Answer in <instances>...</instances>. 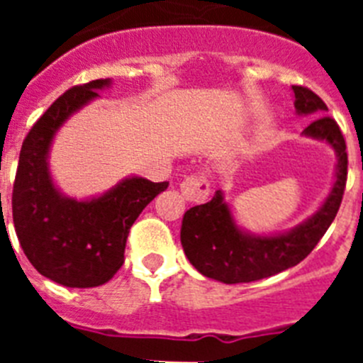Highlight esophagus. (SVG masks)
<instances>
[{"mask_svg": "<svg viewBox=\"0 0 363 363\" xmlns=\"http://www.w3.org/2000/svg\"><path fill=\"white\" fill-rule=\"evenodd\" d=\"M179 191H182V196L187 201H191V203H200V201L207 200L211 189L203 176H191V178H185L179 184Z\"/></svg>", "mask_w": 363, "mask_h": 363, "instance_id": "34e87169", "label": "esophagus"}]
</instances>
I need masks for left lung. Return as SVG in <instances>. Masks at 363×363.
Instances as JSON below:
<instances>
[{
    "label": "left lung",
    "instance_id": "obj_1",
    "mask_svg": "<svg viewBox=\"0 0 363 363\" xmlns=\"http://www.w3.org/2000/svg\"><path fill=\"white\" fill-rule=\"evenodd\" d=\"M298 116H313L303 136L325 142L336 154L333 187L320 209L296 227L277 234H255L234 220L223 192L213 200L191 207L182 221V247L194 269L223 284L262 280L298 265L322 240L335 220L347 182V150L342 130L325 114L322 98L306 86H293Z\"/></svg>",
    "mask_w": 363,
    "mask_h": 363
}]
</instances>
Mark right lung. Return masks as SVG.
<instances>
[{"label": "right lung", "instance_id": "add662e5", "mask_svg": "<svg viewBox=\"0 0 363 363\" xmlns=\"http://www.w3.org/2000/svg\"><path fill=\"white\" fill-rule=\"evenodd\" d=\"M111 85V79H96L60 96L34 123L19 152L12 191L19 245L40 274L65 287L85 289L111 280L123 265L136 218L169 187V182L129 176L104 194L78 200L54 184L49 154L57 130Z\"/></svg>", "mask_w": 363, "mask_h": 363}]
</instances>
